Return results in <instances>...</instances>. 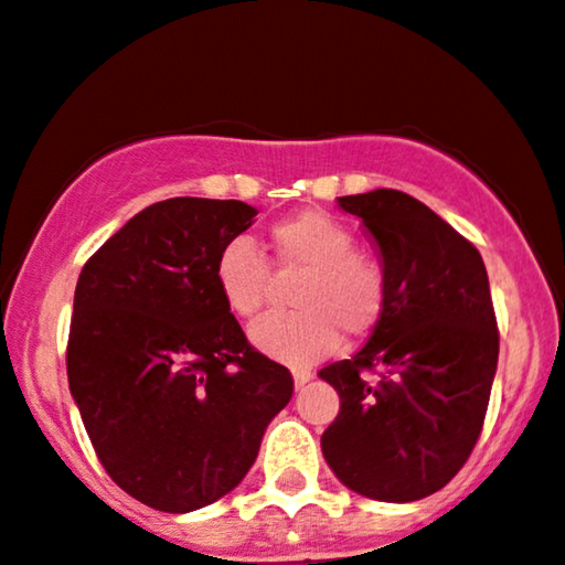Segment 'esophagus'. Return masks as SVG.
I'll list each match as a JSON object with an SVG mask.
<instances>
[{
  "label": "esophagus",
  "instance_id": "obj_1",
  "mask_svg": "<svg viewBox=\"0 0 565 565\" xmlns=\"http://www.w3.org/2000/svg\"><path fill=\"white\" fill-rule=\"evenodd\" d=\"M291 376H295V386L297 390H300V386H305L312 379V373L310 371H305V369H297L295 373H291Z\"/></svg>",
  "mask_w": 565,
  "mask_h": 565
}]
</instances>
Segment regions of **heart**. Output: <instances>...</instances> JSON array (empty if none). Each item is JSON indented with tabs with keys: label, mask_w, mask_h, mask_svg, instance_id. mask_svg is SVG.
<instances>
[{
	"label": "heart",
	"mask_w": 565,
	"mask_h": 565,
	"mask_svg": "<svg viewBox=\"0 0 565 565\" xmlns=\"http://www.w3.org/2000/svg\"><path fill=\"white\" fill-rule=\"evenodd\" d=\"M281 274H302L291 291L295 312H274L249 329L263 355L287 365H310L334 352L339 334H371L386 308V274L373 257L355 253L348 226L318 210L278 221L268 234ZM217 295L239 318L260 312L270 291L268 260L253 242H226L213 265Z\"/></svg>",
	"instance_id": "obj_1"
}]
</instances>
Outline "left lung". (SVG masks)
<instances>
[{
    "instance_id": "1",
    "label": "left lung",
    "mask_w": 565,
    "mask_h": 565,
    "mask_svg": "<svg viewBox=\"0 0 565 565\" xmlns=\"http://www.w3.org/2000/svg\"><path fill=\"white\" fill-rule=\"evenodd\" d=\"M363 221L386 274V308L350 360L318 371L339 394L321 450L352 492L429 498L477 445L498 371L484 260L450 223L397 189L337 196ZM365 370H376L369 380Z\"/></svg>"
}]
</instances>
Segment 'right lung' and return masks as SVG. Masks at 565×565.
Instances as JSON below:
<instances>
[{"instance_id":"right-lung-1","label":"right lung","mask_w":565,"mask_h":565,"mask_svg":"<svg viewBox=\"0 0 565 565\" xmlns=\"http://www.w3.org/2000/svg\"><path fill=\"white\" fill-rule=\"evenodd\" d=\"M255 215L239 200L154 202L78 276L67 384L99 463L154 511H200L228 494L295 392L215 287L217 253Z\"/></svg>"}]
</instances>
